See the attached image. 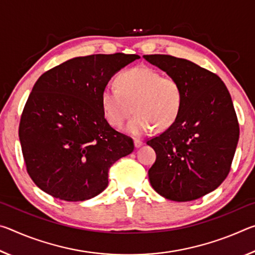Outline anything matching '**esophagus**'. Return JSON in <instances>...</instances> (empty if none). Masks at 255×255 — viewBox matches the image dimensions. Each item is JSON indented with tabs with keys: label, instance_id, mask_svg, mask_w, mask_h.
Listing matches in <instances>:
<instances>
[{
	"label": "esophagus",
	"instance_id": "1",
	"mask_svg": "<svg viewBox=\"0 0 255 255\" xmlns=\"http://www.w3.org/2000/svg\"><path fill=\"white\" fill-rule=\"evenodd\" d=\"M133 144H135V147L138 148V147H140V146L143 145L144 143L140 139H137V138H136V139H133Z\"/></svg>",
	"mask_w": 255,
	"mask_h": 255
}]
</instances>
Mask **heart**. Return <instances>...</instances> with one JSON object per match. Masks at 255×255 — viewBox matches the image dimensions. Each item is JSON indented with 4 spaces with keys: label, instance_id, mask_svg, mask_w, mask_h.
<instances>
[{
    "label": "heart",
    "instance_id": "obj_1",
    "mask_svg": "<svg viewBox=\"0 0 255 255\" xmlns=\"http://www.w3.org/2000/svg\"><path fill=\"white\" fill-rule=\"evenodd\" d=\"M118 89L106 88L101 106L107 122L120 128L133 117L126 127L132 136H143L154 127L169 128L175 122L182 106V89L174 77L161 75L147 66H137L118 75Z\"/></svg>",
    "mask_w": 255,
    "mask_h": 255
}]
</instances>
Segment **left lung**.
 <instances>
[{
	"instance_id": "left-lung-1",
	"label": "left lung",
	"mask_w": 255,
	"mask_h": 255,
	"mask_svg": "<svg viewBox=\"0 0 255 255\" xmlns=\"http://www.w3.org/2000/svg\"><path fill=\"white\" fill-rule=\"evenodd\" d=\"M174 77L182 89L175 122L147 140L156 153L149 182L162 197L191 201L214 191L230 173L240 126L226 85L190 60L171 55H144Z\"/></svg>"
}]
</instances>
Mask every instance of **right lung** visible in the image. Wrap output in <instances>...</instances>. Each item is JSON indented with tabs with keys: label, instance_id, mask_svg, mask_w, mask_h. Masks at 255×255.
I'll return each instance as SVG.
<instances>
[{
	"label": "right lung",
	"instance_id": "right-lung-1",
	"mask_svg": "<svg viewBox=\"0 0 255 255\" xmlns=\"http://www.w3.org/2000/svg\"><path fill=\"white\" fill-rule=\"evenodd\" d=\"M138 55L75 57L45 72L21 115L19 138L30 178L48 195L83 201L108 185L112 164L133 150L130 137L105 118L101 94Z\"/></svg>",
	"mask_w": 255,
	"mask_h": 255
}]
</instances>
